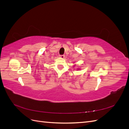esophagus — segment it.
<instances>
[{
    "label": "esophagus",
    "mask_w": 129,
    "mask_h": 129,
    "mask_svg": "<svg viewBox=\"0 0 129 129\" xmlns=\"http://www.w3.org/2000/svg\"><path fill=\"white\" fill-rule=\"evenodd\" d=\"M60 57L61 58H64V57H65V56H64V55H60Z\"/></svg>",
    "instance_id": "34e87169"
}]
</instances>
